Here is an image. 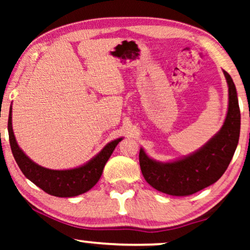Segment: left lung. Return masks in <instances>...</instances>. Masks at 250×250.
Here are the masks:
<instances>
[{
	"instance_id": "1",
	"label": "left lung",
	"mask_w": 250,
	"mask_h": 250,
	"mask_svg": "<svg viewBox=\"0 0 250 250\" xmlns=\"http://www.w3.org/2000/svg\"><path fill=\"white\" fill-rule=\"evenodd\" d=\"M229 87V105L220 131L190 155L172 162H158L140 149V167L146 182L160 192L186 197L211 186L227 170L240 135V109L235 85L223 70Z\"/></svg>"
}]
</instances>
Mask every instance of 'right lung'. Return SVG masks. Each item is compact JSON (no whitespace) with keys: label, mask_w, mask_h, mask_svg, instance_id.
Returning <instances> with one entry per match:
<instances>
[{"label":"right lung","mask_w":250,"mask_h":250,"mask_svg":"<svg viewBox=\"0 0 250 250\" xmlns=\"http://www.w3.org/2000/svg\"><path fill=\"white\" fill-rule=\"evenodd\" d=\"M8 131L11 151L23 175L46 193L61 198L76 197L91 190L100 180L105 163L116 146L123 140L118 138L107 143L93 158L75 168L50 169L33 162L18 146L12 129V108H10Z\"/></svg>","instance_id":"obj_1"}]
</instances>
